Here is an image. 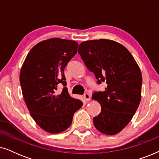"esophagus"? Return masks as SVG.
Segmentation results:
<instances>
[{"mask_svg": "<svg viewBox=\"0 0 159 159\" xmlns=\"http://www.w3.org/2000/svg\"><path fill=\"white\" fill-rule=\"evenodd\" d=\"M84 98L85 100L86 101H90V95L89 93H85L84 95Z\"/></svg>", "mask_w": 159, "mask_h": 159, "instance_id": "esophagus-1", "label": "esophagus"}]
</instances>
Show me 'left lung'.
I'll use <instances>...</instances> for the list:
<instances>
[{"label":"left lung","instance_id":"left-lung-1","mask_svg":"<svg viewBox=\"0 0 159 159\" xmlns=\"http://www.w3.org/2000/svg\"><path fill=\"white\" fill-rule=\"evenodd\" d=\"M78 53L95 74L98 83L107 84L105 91L93 95L101 106V113L93 118L94 126L107 135L119 133L131 121L140 104V67L124 45L107 39L82 42Z\"/></svg>","mask_w":159,"mask_h":159}]
</instances>
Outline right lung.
Masks as SVG:
<instances>
[{"instance_id":"1","label":"right lung","mask_w":159,"mask_h":159,"mask_svg":"<svg viewBox=\"0 0 159 159\" xmlns=\"http://www.w3.org/2000/svg\"><path fill=\"white\" fill-rule=\"evenodd\" d=\"M75 40L51 38L30 50L21 68L20 84L28 110L38 125L45 132L58 134L71 125L74 114L82 102L69 95L64 70L77 53ZM65 87L60 94L57 84Z\"/></svg>"}]
</instances>
